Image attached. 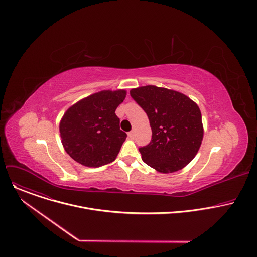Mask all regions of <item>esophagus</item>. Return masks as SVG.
I'll list each match as a JSON object with an SVG mask.
<instances>
[{
	"label": "esophagus",
	"mask_w": 257,
	"mask_h": 257,
	"mask_svg": "<svg viewBox=\"0 0 257 257\" xmlns=\"http://www.w3.org/2000/svg\"><path fill=\"white\" fill-rule=\"evenodd\" d=\"M128 136H129L131 139H133V138L135 137V133H134V131H130V132L128 133Z\"/></svg>",
	"instance_id": "obj_1"
}]
</instances>
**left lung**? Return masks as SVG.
<instances>
[{
  "mask_svg": "<svg viewBox=\"0 0 257 257\" xmlns=\"http://www.w3.org/2000/svg\"><path fill=\"white\" fill-rule=\"evenodd\" d=\"M152 127V141L139 148L142 161L158 172L174 173L196 156L203 138L198 105L185 94L155 85L130 90Z\"/></svg>",
  "mask_w": 257,
  "mask_h": 257,
  "instance_id": "8db88e82",
  "label": "left lung"
}]
</instances>
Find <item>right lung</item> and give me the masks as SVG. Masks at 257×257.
Returning a JSON list of instances; mask_svg holds the SVG:
<instances>
[{"label": "right lung", "instance_id": "obj_1", "mask_svg": "<svg viewBox=\"0 0 257 257\" xmlns=\"http://www.w3.org/2000/svg\"><path fill=\"white\" fill-rule=\"evenodd\" d=\"M126 90H102L70 106L60 122L66 153L77 163L97 168L116 160L127 134L115 114Z\"/></svg>", "mask_w": 257, "mask_h": 257}]
</instances>
